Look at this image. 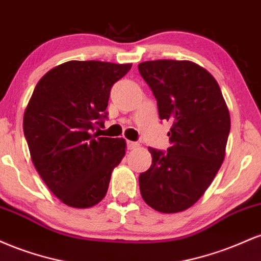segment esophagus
<instances>
[{"label": "esophagus", "mask_w": 261, "mask_h": 261, "mask_svg": "<svg viewBox=\"0 0 261 261\" xmlns=\"http://www.w3.org/2000/svg\"><path fill=\"white\" fill-rule=\"evenodd\" d=\"M139 143L137 142H134V141H127V148L128 149H135L139 147Z\"/></svg>", "instance_id": "obj_1"}]
</instances>
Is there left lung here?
I'll list each match as a JSON object with an SVG mask.
<instances>
[{"instance_id":"8db88e82","label":"left lung","mask_w":261,"mask_h":261,"mask_svg":"<svg viewBox=\"0 0 261 261\" xmlns=\"http://www.w3.org/2000/svg\"><path fill=\"white\" fill-rule=\"evenodd\" d=\"M139 72L157 100L160 119L172 122L167 152L148 147L152 164L139 176L141 195L155 211L175 214L193 206L221 168L228 108L212 74L191 61L141 62Z\"/></svg>"}]
</instances>
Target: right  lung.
Listing matches in <instances>:
<instances>
[{"label": "right lung", "instance_id": "1", "mask_svg": "<svg viewBox=\"0 0 261 261\" xmlns=\"http://www.w3.org/2000/svg\"><path fill=\"white\" fill-rule=\"evenodd\" d=\"M131 64L68 61L35 86L23 130L39 175L67 206L87 208L106 196L113 169L125 154L124 139L98 137L113 85Z\"/></svg>", "mask_w": 261, "mask_h": 261}]
</instances>
